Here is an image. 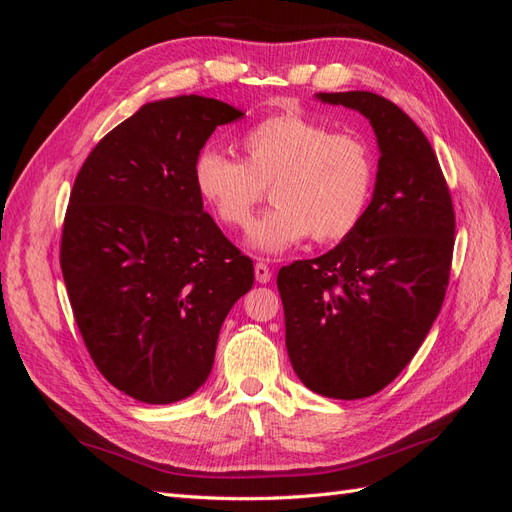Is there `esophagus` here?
I'll return each mask as SVG.
<instances>
[{"instance_id": "obj_1", "label": "esophagus", "mask_w": 512, "mask_h": 512, "mask_svg": "<svg viewBox=\"0 0 512 512\" xmlns=\"http://www.w3.org/2000/svg\"><path fill=\"white\" fill-rule=\"evenodd\" d=\"M254 273H256V282L258 284H267L271 280V269L265 265V262H256Z\"/></svg>"}]
</instances>
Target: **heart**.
I'll list each match as a JSON object with an SVG mask.
<instances>
[{"instance_id": "heart-1", "label": "heart", "mask_w": 512, "mask_h": 512, "mask_svg": "<svg viewBox=\"0 0 512 512\" xmlns=\"http://www.w3.org/2000/svg\"><path fill=\"white\" fill-rule=\"evenodd\" d=\"M243 160L205 149L194 164L198 194L224 226L247 228L271 188L275 207L252 228L250 245L282 254L312 235L318 243L359 226L376 183L374 149L354 132H333L301 113L271 115L245 132Z\"/></svg>"}]
</instances>
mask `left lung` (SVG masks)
Wrapping results in <instances>:
<instances>
[{"mask_svg":"<svg viewBox=\"0 0 512 512\" xmlns=\"http://www.w3.org/2000/svg\"><path fill=\"white\" fill-rule=\"evenodd\" d=\"M365 115L380 160L374 198L344 241L277 273L292 369L318 395L361 399L404 369L438 318L455 211L421 128L371 91L318 94Z\"/></svg>","mask_w":512,"mask_h":512,"instance_id":"8db88e82","label":"left lung"}]
</instances>
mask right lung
Here are the masks:
<instances>
[{
  "instance_id": "add662e5",
  "label": "right lung",
  "mask_w": 512,
  "mask_h": 512,
  "mask_svg": "<svg viewBox=\"0 0 512 512\" xmlns=\"http://www.w3.org/2000/svg\"><path fill=\"white\" fill-rule=\"evenodd\" d=\"M226 102H149L91 149L74 179L59 262L87 352L143 404L190 397L213 367L230 307L254 262L203 209L194 164Z\"/></svg>"
}]
</instances>
